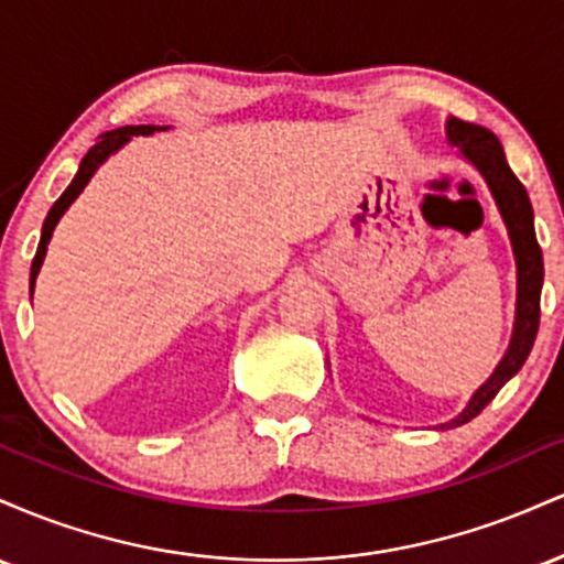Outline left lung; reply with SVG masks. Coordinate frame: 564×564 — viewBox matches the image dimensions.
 I'll list each match as a JSON object with an SVG mask.
<instances>
[{
  "label": "left lung",
  "mask_w": 564,
  "mask_h": 564,
  "mask_svg": "<svg viewBox=\"0 0 564 564\" xmlns=\"http://www.w3.org/2000/svg\"><path fill=\"white\" fill-rule=\"evenodd\" d=\"M445 134H448L451 145H456L464 153V159L482 174V180L490 187V196H494L498 212H501L517 262V304L514 328H511V339L501 364L496 366V371L490 373V379L485 381L480 390L471 394L467 408L456 419L440 424V430H451V426L471 422L496 398L498 390L520 371L522 364L528 360L530 349H533L535 334H539L543 286V254L539 241H535L533 206H530L525 185L509 170L501 142H498L490 129L453 119V116L448 124H445Z\"/></svg>",
  "instance_id": "left-lung-1"
}]
</instances>
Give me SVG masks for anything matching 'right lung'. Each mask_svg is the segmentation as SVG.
<instances>
[{"label":"right lung","instance_id":"add662e5","mask_svg":"<svg viewBox=\"0 0 564 564\" xmlns=\"http://www.w3.org/2000/svg\"><path fill=\"white\" fill-rule=\"evenodd\" d=\"M161 129H170V127H156V124H140V127H121V129H113V132H106L100 134V140L95 142L93 148L87 151V156L82 159L79 164V172H76V177L70 180V185L63 191V196L55 200L53 209H50L47 219H44L42 225V238H39V249H36V257L34 262H31V296H34V283H36V275L39 270H42V262H44V254H47V243L50 238H53V230L57 225V219L66 215V209L70 204H74L76 198H79V193L84 191V185L93 180V174L97 172V166L102 164L111 153L119 151L121 145H127L129 138L132 134H153V132H161Z\"/></svg>","mask_w":564,"mask_h":564}]
</instances>
